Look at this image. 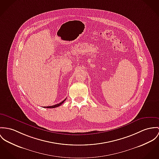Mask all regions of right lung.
<instances>
[{"label": "right lung", "mask_w": 159, "mask_h": 159, "mask_svg": "<svg viewBox=\"0 0 159 159\" xmlns=\"http://www.w3.org/2000/svg\"><path fill=\"white\" fill-rule=\"evenodd\" d=\"M66 98L64 100L61 101L60 103L57 104H55V105H53V106H47V107H45V108H55V107H57L58 106H61L64 101H66Z\"/></svg>", "instance_id": "obj_1"}]
</instances>
